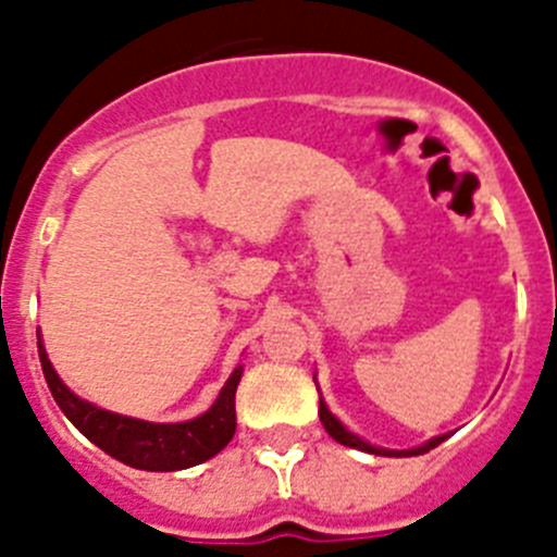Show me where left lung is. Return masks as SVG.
<instances>
[{"mask_svg":"<svg viewBox=\"0 0 557 557\" xmlns=\"http://www.w3.org/2000/svg\"><path fill=\"white\" fill-rule=\"evenodd\" d=\"M318 416H321L323 430H326L329 435H332L334 441H337V444L351 446V449H359V451H371V455H387V457H412V455H424V451L435 449L437 444H444V441H446V435H437V437H432V441H426L424 446H416V449H401V451H398V449H379V446L366 444V441H362V437H357V435H354V432H348L346 426L339 424L337 418H334L332 412H329V407H326V401H323V398H321V407H318Z\"/></svg>","mask_w":557,"mask_h":557,"instance_id":"left-lung-1","label":"left lung"}]
</instances>
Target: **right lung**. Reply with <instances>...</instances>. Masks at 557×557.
<instances>
[{
    "mask_svg": "<svg viewBox=\"0 0 557 557\" xmlns=\"http://www.w3.org/2000/svg\"><path fill=\"white\" fill-rule=\"evenodd\" d=\"M38 357H41V371L47 379L52 398L63 410V416L83 432L95 446H100L106 455L116 457L131 469L141 471H181L189 466L206 462L218 451L228 446L236 432V410L234 396L236 385L243 379V368H234L228 382L220 391L218 401L203 412V416L181 421V424H150L139 418L116 416V412L100 410L88 405L81 396L69 391L55 373L47 357V348L38 334Z\"/></svg>",
    "mask_w": 557,
    "mask_h": 557,
    "instance_id": "right-lung-1",
    "label": "right lung"
}]
</instances>
